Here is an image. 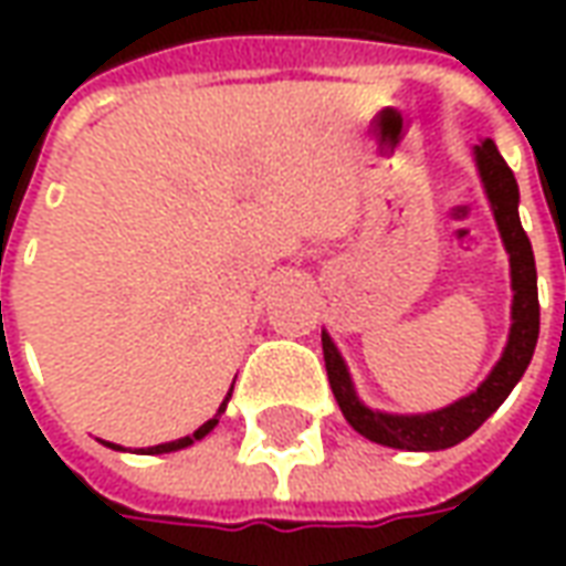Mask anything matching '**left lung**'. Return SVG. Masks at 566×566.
Segmentation results:
<instances>
[{
  "label": "left lung",
  "instance_id": "left-lung-1",
  "mask_svg": "<svg viewBox=\"0 0 566 566\" xmlns=\"http://www.w3.org/2000/svg\"><path fill=\"white\" fill-rule=\"evenodd\" d=\"M475 163H479V175L485 181L488 199L494 206L500 235H503L506 251H510L512 291H515L510 343H506V352L500 357L494 373L470 397H463V400L446 406L439 412H430V416H385V412H373L357 400L336 345L331 343L327 333L321 336L327 379H331L336 403L360 437L373 439L379 446L406 451H437L458 446L461 439H467L473 430L485 424L491 412H497V406L510 397V391L518 385L531 357H534L536 336H539V296H536V263L531 239L518 221V185H515V175L491 139L475 145Z\"/></svg>",
  "mask_w": 566,
  "mask_h": 566
}]
</instances>
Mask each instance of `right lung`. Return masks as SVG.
Listing matches in <instances>:
<instances>
[{"instance_id": "1", "label": "right lung", "mask_w": 566, "mask_h": 566, "mask_svg": "<svg viewBox=\"0 0 566 566\" xmlns=\"http://www.w3.org/2000/svg\"><path fill=\"white\" fill-rule=\"evenodd\" d=\"M230 394H233V388H230ZM227 400H230V397H227ZM227 400H223L221 409H218V416L209 418V421H206V424L199 427V430H193V433H190V437H185V439H175V442H163V446H154V449L142 451V454H163V451H178V449H185V446H190V442H193V439H202V437H206V433H209L211 427L218 424V418H221V412H223V406H227Z\"/></svg>"}]
</instances>
